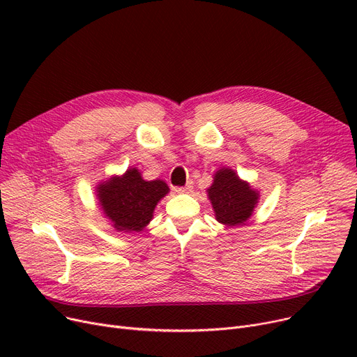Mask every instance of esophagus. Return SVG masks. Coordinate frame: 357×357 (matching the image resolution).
Here are the masks:
<instances>
[{
  "mask_svg": "<svg viewBox=\"0 0 357 357\" xmlns=\"http://www.w3.org/2000/svg\"><path fill=\"white\" fill-rule=\"evenodd\" d=\"M175 191L178 194H188V192L192 191V183L190 182L188 185H185V186H178V188H175Z\"/></svg>",
  "mask_w": 357,
  "mask_h": 357,
  "instance_id": "obj_1",
  "label": "esophagus"
}]
</instances>
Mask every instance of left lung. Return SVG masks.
Wrapping results in <instances>:
<instances>
[{
	"instance_id": "8db88e82",
	"label": "left lung",
	"mask_w": 357,
	"mask_h": 357,
	"mask_svg": "<svg viewBox=\"0 0 357 357\" xmlns=\"http://www.w3.org/2000/svg\"><path fill=\"white\" fill-rule=\"evenodd\" d=\"M215 220L227 227L245 226L252 217L260 194L243 181L230 167H221L214 174L207 190Z\"/></svg>"
}]
</instances>
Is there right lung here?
I'll use <instances>...</instances> for the list:
<instances>
[{
    "label": "right lung",
    "instance_id": "add662e5",
    "mask_svg": "<svg viewBox=\"0 0 357 357\" xmlns=\"http://www.w3.org/2000/svg\"><path fill=\"white\" fill-rule=\"evenodd\" d=\"M97 198L111 227L123 233H139L153 218L158 202L169 194L162 179L146 181L137 167L112 175L97 185Z\"/></svg>",
    "mask_w": 357,
    "mask_h": 357
}]
</instances>
